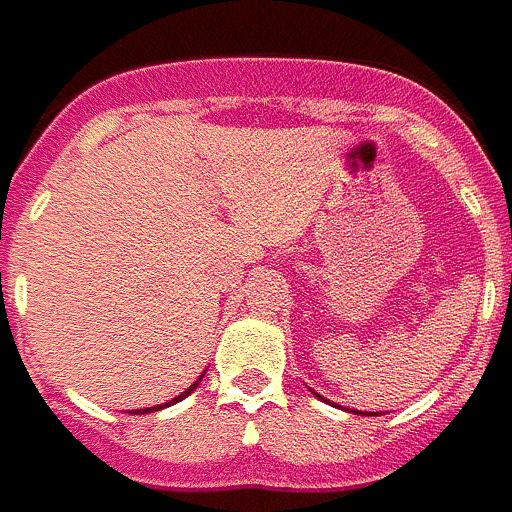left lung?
I'll return each instance as SVG.
<instances>
[{"label":"left lung","mask_w":512,"mask_h":512,"mask_svg":"<svg viewBox=\"0 0 512 512\" xmlns=\"http://www.w3.org/2000/svg\"><path fill=\"white\" fill-rule=\"evenodd\" d=\"M314 394H317V391H314ZM317 397H320V394H317ZM355 413V411H353ZM366 416H369V413H366Z\"/></svg>","instance_id":"obj_1"}]
</instances>
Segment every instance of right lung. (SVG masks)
Here are the masks:
<instances>
[{
	"label": "right lung",
	"instance_id": "obj_1",
	"mask_svg": "<svg viewBox=\"0 0 512 512\" xmlns=\"http://www.w3.org/2000/svg\"><path fill=\"white\" fill-rule=\"evenodd\" d=\"M204 375H206V372H204ZM204 375H201V378H204ZM201 378L195 380V383H192V386L187 391H181L179 397H173V400H170V402H165V405H157V408H140V411H129V413H151V411H162V408H168V405H176V402H181V400H184V397H187V394H192V391L198 389V383H201Z\"/></svg>",
	"mask_w": 512,
	"mask_h": 512
}]
</instances>
